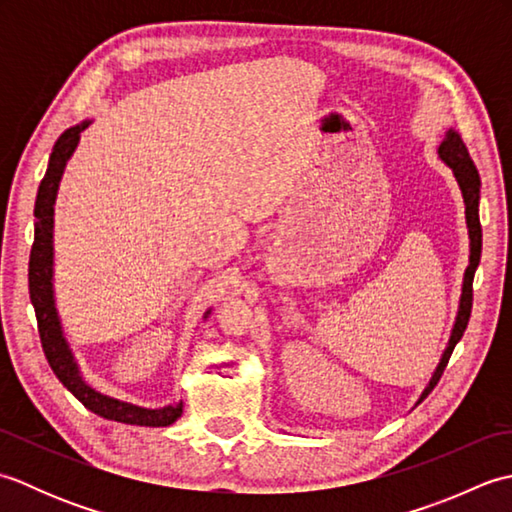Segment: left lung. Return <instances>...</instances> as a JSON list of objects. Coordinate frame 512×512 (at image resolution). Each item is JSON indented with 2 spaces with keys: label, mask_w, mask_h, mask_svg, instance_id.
Here are the masks:
<instances>
[{
  "label": "left lung",
  "mask_w": 512,
  "mask_h": 512,
  "mask_svg": "<svg viewBox=\"0 0 512 512\" xmlns=\"http://www.w3.org/2000/svg\"><path fill=\"white\" fill-rule=\"evenodd\" d=\"M438 156L442 158L444 165L453 171V176H455V180H458V187H460L462 198H464L466 228H469V266H466V270H464L460 306H458V314H455V323H453V330L449 336V343H447V347H444L436 372H433V376L429 378V385L424 387L416 405H420V402L431 394V389L438 385L444 367H447L449 358H451L453 347L458 345V341L462 339V334L466 330V325H469L471 308H473V277H475V270H477V264H480V255H482V226H480L482 180H480V173H477V169L473 165L469 151H466V145L462 143V138L458 132H455V129H449V132L444 134V140L438 147Z\"/></svg>",
  "instance_id": "left-lung-1"
}]
</instances>
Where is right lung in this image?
I'll return each mask as SVG.
<instances>
[{
	"instance_id": "1",
	"label": "right lung",
	"mask_w": 512,
	"mask_h": 512,
	"mask_svg": "<svg viewBox=\"0 0 512 512\" xmlns=\"http://www.w3.org/2000/svg\"><path fill=\"white\" fill-rule=\"evenodd\" d=\"M90 125L92 121H83L79 125L65 129L59 136V140L52 147L46 176H43L37 191L35 244H32L30 250L28 288L30 301L32 306H35L37 314L41 347L43 352H46L52 372L57 374L63 387L68 389L76 400L83 402V407H88L92 413H96V416L123 424H138V427H169V424H173L182 416V400L158 409L140 407L134 405V402H125L121 398L103 394V391L92 387L88 380L83 378L81 367L76 363L74 352L70 350V343L63 334L57 303H54V202H57V191L65 165H68L76 145H79L81 132ZM209 314L211 308L204 312L202 319H209Z\"/></svg>"
}]
</instances>
